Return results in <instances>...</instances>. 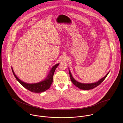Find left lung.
Returning a JSON list of instances; mask_svg holds the SVG:
<instances>
[{
    "mask_svg": "<svg viewBox=\"0 0 123 123\" xmlns=\"http://www.w3.org/2000/svg\"><path fill=\"white\" fill-rule=\"evenodd\" d=\"M68 69H69L70 79H71V80L72 82H73V83L75 86H76L77 87H78L79 88H80V89H82V90L92 89L95 88V87H96L97 86H99L104 80L106 78V77L108 75L109 73H110V71H109L104 77L102 78H101V79H100L99 80H98L97 81H96L95 82L92 83H83L79 82L77 81L76 80H75L73 78V76L72 75V74L70 72V69L68 68Z\"/></svg>",
    "mask_w": 123,
    "mask_h": 123,
    "instance_id": "8db88e82",
    "label": "left lung"
}]
</instances>
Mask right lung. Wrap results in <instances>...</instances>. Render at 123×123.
Returning a JSON list of instances; mask_svg holds the SVG:
<instances>
[{
  "instance_id": "add662e5",
  "label": "right lung",
  "mask_w": 123,
  "mask_h": 123,
  "mask_svg": "<svg viewBox=\"0 0 123 123\" xmlns=\"http://www.w3.org/2000/svg\"><path fill=\"white\" fill-rule=\"evenodd\" d=\"M59 64L58 63L52 66L47 75L43 80L35 83H28L21 80L14 73L12 67H11V68L14 77L21 85L31 92L39 93L45 91L50 87L53 82V78L55 71Z\"/></svg>"
}]
</instances>
